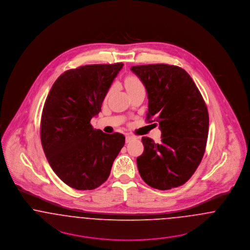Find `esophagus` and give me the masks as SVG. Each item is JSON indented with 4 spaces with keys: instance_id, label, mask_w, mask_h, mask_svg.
Instances as JSON below:
<instances>
[{
    "instance_id": "obj_1",
    "label": "esophagus",
    "mask_w": 250,
    "mask_h": 250,
    "mask_svg": "<svg viewBox=\"0 0 250 250\" xmlns=\"http://www.w3.org/2000/svg\"><path fill=\"white\" fill-rule=\"evenodd\" d=\"M135 139H137V137H135V136H126L125 137V143H130L131 141H133Z\"/></svg>"
}]
</instances>
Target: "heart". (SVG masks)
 <instances>
[{
    "label": "heart",
    "mask_w": 250,
    "mask_h": 250,
    "mask_svg": "<svg viewBox=\"0 0 250 250\" xmlns=\"http://www.w3.org/2000/svg\"><path fill=\"white\" fill-rule=\"evenodd\" d=\"M125 88H126L128 93L143 88V83L140 81V79L137 78L136 76H133V75L126 77V79L125 81Z\"/></svg>",
    "instance_id": "obj_1"
}]
</instances>
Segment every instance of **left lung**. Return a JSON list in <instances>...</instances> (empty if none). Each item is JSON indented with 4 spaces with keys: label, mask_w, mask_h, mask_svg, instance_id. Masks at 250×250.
I'll list each match as a JSON object with an SVG mask.
<instances>
[{
    "label": "left lung",
    "mask_w": 250,
    "mask_h": 250,
    "mask_svg": "<svg viewBox=\"0 0 250 250\" xmlns=\"http://www.w3.org/2000/svg\"><path fill=\"white\" fill-rule=\"evenodd\" d=\"M131 71L147 91L146 120L157 122L161 130L160 143L142 139L139 172L151 188H178L190 179L204 155L209 128L206 104L192 78L179 66L145 64L132 66ZM153 117L155 120H150Z\"/></svg>",
    "instance_id": "obj_1"
}]
</instances>
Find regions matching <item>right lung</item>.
Here are the masks:
<instances>
[{"label":"right lung","mask_w":250,"mask_h":250,"mask_svg":"<svg viewBox=\"0 0 250 250\" xmlns=\"http://www.w3.org/2000/svg\"><path fill=\"white\" fill-rule=\"evenodd\" d=\"M124 63L88 64L62 73L52 85L42 111L40 135L48 163L64 184L92 190L107 181L125 136L94 129L100 110Z\"/></svg>","instance_id":"add662e5"}]
</instances>
